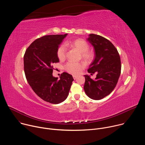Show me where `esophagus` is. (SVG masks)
Segmentation results:
<instances>
[{"instance_id": "1", "label": "esophagus", "mask_w": 145, "mask_h": 145, "mask_svg": "<svg viewBox=\"0 0 145 145\" xmlns=\"http://www.w3.org/2000/svg\"><path fill=\"white\" fill-rule=\"evenodd\" d=\"M73 78H74V80H76V78H77V76H73Z\"/></svg>"}]
</instances>
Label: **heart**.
Returning a JSON list of instances; mask_svg holds the SVG:
<instances>
[{
	"instance_id": "b5f03b06",
	"label": "heart",
	"mask_w": 145,
	"mask_h": 145,
	"mask_svg": "<svg viewBox=\"0 0 145 145\" xmlns=\"http://www.w3.org/2000/svg\"><path fill=\"white\" fill-rule=\"evenodd\" d=\"M71 46L81 53V58L86 63H91L95 58V53L93 51L89 50V45L86 40L82 39H76L73 40H69L65 42V45H61L57 49V56L60 61H63L66 58L67 49L66 46ZM65 69L72 74H78L81 70L85 68V64L80 63H74L69 61L65 65Z\"/></svg>"
}]
</instances>
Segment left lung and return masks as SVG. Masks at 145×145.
<instances>
[{
  "mask_svg": "<svg viewBox=\"0 0 145 145\" xmlns=\"http://www.w3.org/2000/svg\"><path fill=\"white\" fill-rule=\"evenodd\" d=\"M88 40L93 46L95 57L88 69L92 75L97 73L93 80L85 75L84 89L87 95L93 100H100L111 93L116 87L121 73L119 54L109 40L102 36L89 34Z\"/></svg>",
  "mask_w": 145,
  "mask_h": 145,
  "instance_id": "obj_1",
  "label": "left lung"
}]
</instances>
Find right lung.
I'll return each instance as SVG.
<instances>
[{
	"label": "right lung",
	"instance_id": "add662e5",
	"mask_svg": "<svg viewBox=\"0 0 145 145\" xmlns=\"http://www.w3.org/2000/svg\"><path fill=\"white\" fill-rule=\"evenodd\" d=\"M67 35L41 37L30 44L24 57V71L29 84L40 99L54 105L67 98L74 80L67 72L62 73L59 80L52 74L53 64L59 62L57 49Z\"/></svg>",
	"mask_w": 145,
	"mask_h": 145
}]
</instances>
